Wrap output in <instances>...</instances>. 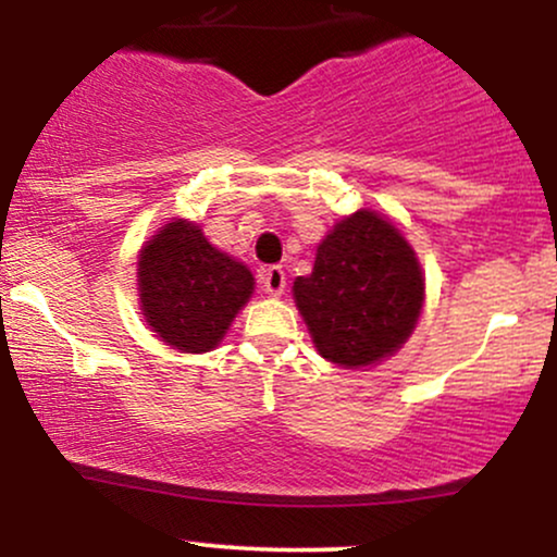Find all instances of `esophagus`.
<instances>
[{
  "label": "esophagus",
  "mask_w": 557,
  "mask_h": 557,
  "mask_svg": "<svg viewBox=\"0 0 557 557\" xmlns=\"http://www.w3.org/2000/svg\"><path fill=\"white\" fill-rule=\"evenodd\" d=\"M285 270L283 267H267V270H261V287H264V293H270V296H283L285 290Z\"/></svg>",
  "instance_id": "34e87169"
}]
</instances>
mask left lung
Here are the masks:
<instances>
[{
  "instance_id": "obj_1",
  "label": "left lung",
  "mask_w": 557,
  "mask_h": 557,
  "mask_svg": "<svg viewBox=\"0 0 557 557\" xmlns=\"http://www.w3.org/2000/svg\"><path fill=\"white\" fill-rule=\"evenodd\" d=\"M293 298L324 359L345 369L372 367L411 337L424 274L400 230L361 209L319 243L314 272L293 283Z\"/></svg>"
}]
</instances>
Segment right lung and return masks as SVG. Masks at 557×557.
<instances>
[{"label":"right lung","instance_id":"right-lung-1","mask_svg":"<svg viewBox=\"0 0 557 557\" xmlns=\"http://www.w3.org/2000/svg\"><path fill=\"white\" fill-rule=\"evenodd\" d=\"M251 293V270L214 248L194 222H168L140 248V311L159 341L181 354L216 348Z\"/></svg>","mask_w":557,"mask_h":557}]
</instances>
